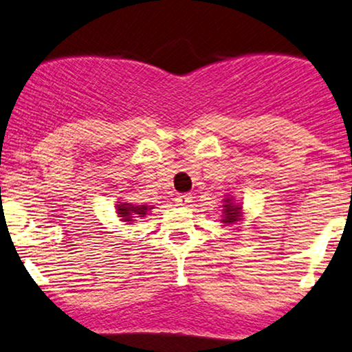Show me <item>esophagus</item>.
I'll use <instances>...</instances> for the list:
<instances>
[{"instance_id": "esophagus-1", "label": "esophagus", "mask_w": 352, "mask_h": 352, "mask_svg": "<svg viewBox=\"0 0 352 352\" xmlns=\"http://www.w3.org/2000/svg\"><path fill=\"white\" fill-rule=\"evenodd\" d=\"M191 201H193V197H191V195H179V197L175 198V203L179 204V206H188Z\"/></svg>"}]
</instances>
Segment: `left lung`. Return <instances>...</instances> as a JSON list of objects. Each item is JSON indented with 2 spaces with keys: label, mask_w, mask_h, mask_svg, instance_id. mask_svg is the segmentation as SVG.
<instances>
[{
  "label": "left lung",
  "mask_w": 352,
  "mask_h": 352,
  "mask_svg": "<svg viewBox=\"0 0 352 352\" xmlns=\"http://www.w3.org/2000/svg\"><path fill=\"white\" fill-rule=\"evenodd\" d=\"M222 217H221V222L222 224H235V222L242 221L243 219V212H242V204L240 203H235L234 197H226L222 199Z\"/></svg>",
  "instance_id": "left-lung-1"
}]
</instances>
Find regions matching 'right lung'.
I'll list each match as a JSON object with an SVG mask.
<instances>
[{"label":"right lung","mask_w":352,"mask_h":352,"mask_svg":"<svg viewBox=\"0 0 352 352\" xmlns=\"http://www.w3.org/2000/svg\"><path fill=\"white\" fill-rule=\"evenodd\" d=\"M154 206H146V204H131L126 201H120V204H117V216L122 217L120 221L126 222V224H133L136 219H143L146 217V214L153 209Z\"/></svg>","instance_id":"right-lung-1"}]
</instances>
